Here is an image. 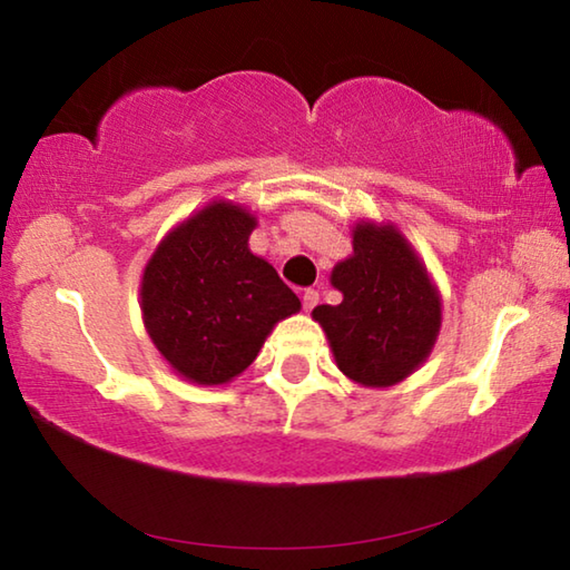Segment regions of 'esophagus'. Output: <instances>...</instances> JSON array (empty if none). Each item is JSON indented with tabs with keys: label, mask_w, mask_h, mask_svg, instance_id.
Listing matches in <instances>:
<instances>
[{
	"label": "esophagus",
	"mask_w": 570,
	"mask_h": 570,
	"mask_svg": "<svg viewBox=\"0 0 570 570\" xmlns=\"http://www.w3.org/2000/svg\"><path fill=\"white\" fill-rule=\"evenodd\" d=\"M302 302H304L306 312H312V308L320 304V292H316V288H306L304 296H302Z\"/></svg>",
	"instance_id": "34e87169"
}]
</instances>
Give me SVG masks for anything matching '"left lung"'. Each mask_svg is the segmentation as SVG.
Returning <instances> with one entry per match:
<instances>
[{
    "mask_svg": "<svg viewBox=\"0 0 570 570\" xmlns=\"http://www.w3.org/2000/svg\"><path fill=\"white\" fill-rule=\"evenodd\" d=\"M354 254L334 266L342 302L312 316L336 366L364 387H392L428 360L440 334L442 302L428 268L392 224L354 226Z\"/></svg>",
    "mask_w": 570,
    "mask_h": 570,
    "instance_id": "left-lung-1",
    "label": "left lung"
}]
</instances>
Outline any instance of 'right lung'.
<instances>
[{"label": "right lung", "mask_w": 570, "mask_h": 570, "mask_svg": "<svg viewBox=\"0 0 570 570\" xmlns=\"http://www.w3.org/2000/svg\"><path fill=\"white\" fill-rule=\"evenodd\" d=\"M254 228L246 208L214 200L173 228L142 272V322L188 382L238 377L274 326L302 308L276 268L250 254Z\"/></svg>", "instance_id": "right-lung-1"}]
</instances>
